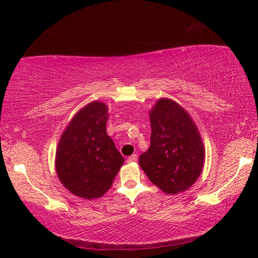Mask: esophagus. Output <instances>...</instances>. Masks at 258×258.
I'll return each instance as SVG.
<instances>
[{"instance_id":"34e87169","label":"esophagus","mask_w":258,"mask_h":258,"mask_svg":"<svg viewBox=\"0 0 258 258\" xmlns=\"http://www.w3.org/2000/svg\"><path fill=\"white\" fill-rule=\"evenodd\" d=\"M137 161V155H132V156L128 157V162H136Z\"/></svg>"}]
</instances>
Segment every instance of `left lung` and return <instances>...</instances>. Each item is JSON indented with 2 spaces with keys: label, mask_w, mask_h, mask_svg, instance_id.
I'll return each instance as SVG.
<instances>
[{
  "label": "left lung",
  "mask_w": 258,
  "mask_h": 258,
  "mask_svg": "<svg viewBox=\"0 0 258 258\" xmlns=\"http://www.w3.org/2000/svg\"><path fill=\"white\" fill-rule=\"evenodd\" d=\"M150 148L140 167L168 195L189 189L200 177L206 150L195 123L175 101L161 98L150 111Z\"/></svg>",
  "instance_id": "obj_1"
}]
</instances>
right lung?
<instances>
[{
	"label": "right lung",
	"instance_id": "right-lung-1",
	"mask_svg": "<svg viewBox=\"0 0 258 258\" xmlns=\"http://www.w3.org/2000/svg\"><path fill=\"white\" fill-rule=\"evenodd\" d=\"M108 107L90 102L74 116L56 150L59 181L74 195L98 199L110 189L124 158L108 136Z\"/></svg>",
	"mask_w": 258,
	"mask_h": 258
}]
</instances>
